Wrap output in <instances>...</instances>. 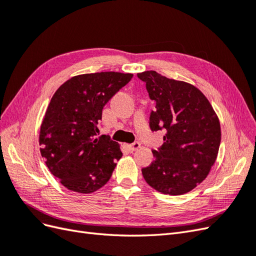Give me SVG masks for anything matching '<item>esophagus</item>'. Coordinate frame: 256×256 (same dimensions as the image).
<instances>
[{"label": "esophagus", "mask_w": 256, "mask_h": 256, "mask_svg": "<svg viewBox=\"0 0 256 256\" xmlns=\"http://www.w3.org/2000/svg\"><path fill=\"white\" fill-rule=\"evenodd\" d=\"M140 147H141L140 142H134V143H132V144L127 145V148L129 150V152H134V150L140 148Z\"/></svg>", "instance_id": "1"}]
</instances>
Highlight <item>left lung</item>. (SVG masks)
<instances>
[{"instance_id":"1","label":"left lung","mask_w":256,"mask_h":256,"mask_svg":"<svg viewBox=\"0 0 256 256\" xmlns=\"http://www.w3.org/2000/svg\"><path fill=\"white\" fill-rule=\"evenodd\" d=\"M156 106L150 116L152 131L166 130L154 160L142 168L146 182L164 194L180 196L207 177L216 159L221 129L208 99L198 88L148 70L138 74Z\"/></svg>"}]
</instances>
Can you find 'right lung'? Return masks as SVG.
Returning <instances> with one entry per match:
<instances>
[{
    "label": "right lung",
    "mask_w": 256,
    "mask_h": 256,
    "mask_svg": "<svg viewBox=\"0 0 256 256\" xmlns=\"http://www.w3.org/2000/svg\"><path fill=\"white\" fill-rule=\"evenodd\" d=\"M132 76L114 72L79 74L54 92L40 126V152L68 190L88 194L111 178L122 152L109 136L97 138V125L106 104Z\"/></svg>",
    "instance_id": "obj_1"
}]
</instances>
